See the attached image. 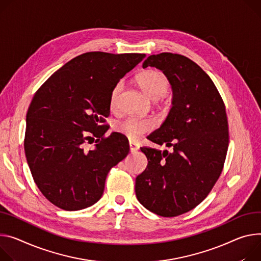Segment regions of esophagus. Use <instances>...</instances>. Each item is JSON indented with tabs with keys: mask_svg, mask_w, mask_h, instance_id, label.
Instances as JSON below:
<instances>
[{
	"mask_svg": "<svg viewBox=\"0 0 261 261\" xmlns=\"http://www.w3.org/2000/svg\"><path fill=\"white\" fill-rule=\"evenodd\" d=\"M129 149H130V152H136L138 149H139V147H138V145L137 144H135V143H132V141H130L129 143Z\"/></svg>",
	"mask_w": 261,
	"mask_h": 261,
	"instance_id": "esophagus-1",
	"label": "esophagus"
}]
</instances>
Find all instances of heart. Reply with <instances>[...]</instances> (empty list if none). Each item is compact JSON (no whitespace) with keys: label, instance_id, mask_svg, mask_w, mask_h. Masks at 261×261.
<instances>
[{"label":"heart","instance_id":"heart-1","mask_svg":"<svg viewBox=\"0 0 261 261\" xmlns=\"http://www.w3.org/2000/svg\"><path fill=\"white\" fill-rule=\"evenodd\" d=\"M136 82L139 87L144 90L147 96L154 100H160L167 94L169 90V82L160 72L154 69L145 70L136 76ZM123 89V83L118 82L111 90L109 98V106L111 110L117 107V100ZM155 128V122L151 118H140L129 116L117 122L114 126L116 132L122 134L130 141H137L145 134L151 132Z\"/></svg>","mask_w":261,"mask_h":261}]
</instances>
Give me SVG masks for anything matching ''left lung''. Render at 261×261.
<instances>
[{
  "label": "left lung",
  "mask_w": 261,
  "mask_h": 261,
  "mask_svg": "<svg viewBox=\"0 0 261 261\" xmlns=\"http://www.w3.org/2000/svg\"><path fill=\"white\" fill-rule=\"evenodd\" d=\"M168 77L173 107L162 126L148 138L173 152L140 148L147 169L135 180L139 203L164 218L194 209L220 178L228 151L229 128L224 101L210 77L193 60L172 53L149 56Z\"/></svg>",
  "instance_id": "obj_1"
}]
</instances>
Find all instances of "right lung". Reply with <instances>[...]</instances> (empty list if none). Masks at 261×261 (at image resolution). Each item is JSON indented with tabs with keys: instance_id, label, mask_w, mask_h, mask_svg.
<instances>
[{
	"instance_id": "add662e5",
	"label": "right lung",
	"mask_w": 261,
	"mask_h": 261,
	"mask_svg": "<svg viewBox=\"0 0 261 261\" xmlns=\"http://www.w3.org/2000/svg\"><path fill=\"white\" fill-rule=\"evenodd\" d=\"M145 57L84 53L35 92L23 148L34 182L55 206L75 211L97 203L109 171L128 155V139L116 132L105 137V117L112 88Z\"/></svg>"
}]
</instances>
